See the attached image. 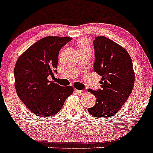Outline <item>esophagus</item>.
Instances as JSON below:
<instances>
[{
    "label": "esophagus",
    "instance_id": "34e87169",
    "mask_svg": "<svg viewBox=\"0 0 153 153\" xmlns=\"http://www.w3.org/2000/svg\"><path fill=\"white\" fill-rule=\"evenodd\" d=\"M75 91L76 92V93L79 94H84L85 91H81V90H78V89H75Z\"/></svg>",
    "mask_w": 153,
    "mask_h": 153
}]
</instances>
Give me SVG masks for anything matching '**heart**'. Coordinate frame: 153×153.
Here are the masks:
<instances>
[{"label": "heart", "instance_id": "heart-1", "mask_svg": "<svg viewBox=\"0 0 153 153\" xmlns=\"http://www.w3.org/2000/svg\"><path fill=\"white\" fill-rule=\"evenodd\" d=\"M77 46H78V51L91 49V43L85 38H81V39H80L79 41L77 42Z\"/></svg>", "mask_w": 153, "mask_h": 153}]
</instances>
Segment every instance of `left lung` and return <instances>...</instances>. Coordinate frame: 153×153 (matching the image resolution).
Returning <instances> with one entry per match:
<instances>
[{
  "mask_svg": "<svg viewBox=\"0 0 153 153\" xmlns=\"http://www.w3.org/2000/svg\"><path fill=\"white\" fill-rule=\"evenodd\" d=\"M94 46V70L102 76L101 88L88 89L97 99L94 106L88 111L97 118H108L119 111L133 90V63L123 47L106 37H96Z\"/></svg>",
  "mask_w": 153,
  "mask_h": 153,
  "instance_id": "1",
  "label": "left lung"
}]
</instances>
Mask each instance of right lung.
Segmentation results:
<instances>
[{
  "mask_svg": "<svg viewBox=\"0 0 153 153\" xmlns=\"http://www.w3.org/2000/svg\"><path fill=\"white\" fill-rule=\"evenodd\" d=\"M70 37L47 36L32 45L18 58L14 67L16 94L25 106L40 117L53 116L60 111L73 93L72 86H61L48 80L56 72L59 50Z\"/></svg>",
  "mask_w": 153,
  "mask_h": 153,
  "instance_id": "1",
  "label": "right lung"
}]
</instances>
